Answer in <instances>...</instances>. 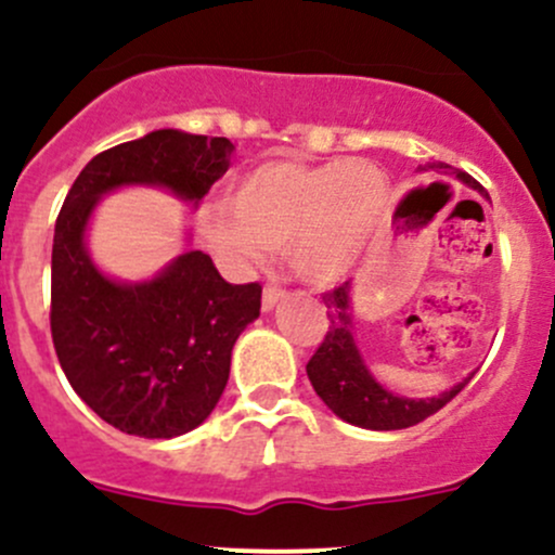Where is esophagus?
<instances>
[{"label":"esophagus","instance_id":"1","mask_svg":"<svg viewBox=\"0 0 555 555\" xmlns=\"http://www.w3.org/2000/svg\"><path fill=\"white\" fill-rule=\"evenodd\" d=\"M282 297H287V289L273 287V284H268V287L263 289V310H271L279 300H282Z\"/></svg>","mask_w":555,"mask_h":555}]
</instances>
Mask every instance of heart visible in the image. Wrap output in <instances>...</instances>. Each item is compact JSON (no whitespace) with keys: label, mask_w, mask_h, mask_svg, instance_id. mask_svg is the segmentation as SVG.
Segmentation results:
<instances>
[{"label":"heart","mask_w":555,"mask_h":555,"mask_svg":"<svg viewBox=\"0 0 555 555\" xmlns=\"http://www.w3.org/2000/svg\"><path fill=\"white\" fill-rule=\"evenodd\" d=\"M387 203L389 181L374 163L266 160L234 181L229 203L197 212V231L231 268L249 271L268 253H289L302 279L332 284L361 260Z\"/></svg>","instance_id":"1"}]
</instances>
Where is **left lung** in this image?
<instances>
[{"instance_id":"8db88e82","label":"left lung","mask_w":555,"mask_h":555,"mask_svg":"<svg viewBox=\"0 0 555 555\" xmlns=\"http://www.w3.org/2000/svg\"><path fill=\"white\" fill-rule=\"evenodd\" d=\"M429 168H450L446 163H431ZM459 179H464L468 186L485 192L472 176L459 170ZM324 306L328 328L324 343L313 352L308 361V379L313 385L315 395L345 418L347 424L363 426V429H405L424 422L426 416L448 405L455 395L472 382L474 374H468L464 382H459L453 389L442 392L440 398L411 400L389 392L369 374L361 352H358L356 339H352V310H350V282L339 284L332 292H324Z\"/></svg>"}]
</instances>
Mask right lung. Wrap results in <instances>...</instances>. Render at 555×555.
Instances as JSON below:
<instances>
[{
  "mask_svg": "<svg viewBox=\"0 0 555 555\" xmlns=\"http://www.w3.org/2000/svg\"><path fill=\"white\" fill-rule=\"evenodd\" d=\"M227 137L152 131L91 157L73 181L52 245V343L70 387L126 435L192 431L229 382L231 347L260 315L258 282L229 284L210 255L189 249L144 284L109 282L83 247L96 199L124 184L203 199L229 170Z\"/></svg>",
  "mask_w": 555,
  "mask_h": 555,
  "instance_id": "obj_1",
  "label": "right lung"
}]
</instances>
